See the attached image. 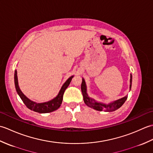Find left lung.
Masks as SVG:
<instances>
[{
  "instance_id": "1",
  "label": "left lung",
  "mask_w": 153,
  "mask_h": 153,
  "mask_svg": "<svg viewBox=\"0 0 153 153\" xmlns=\"http://www.w3.org/2000/svg\"><path fill=\"white\" fill-rule=\"evenodd\" d=\"M131 83H132V76L131 74H130L129 90H131ZM81 89H82V92L83 97V100L85 105L96 110H99V111H102V110H103V111L105 112L115 111V110L118 109L123 105V104L125 102L127 98H128V95H126L125 97H122L121 99L114 100V101H112L108 104L97 101V100H95L94 99L90 97L88 95V94H87V85L85 82V79L83 78H82V85H81Z\"/></svg>"
}]
</instances>
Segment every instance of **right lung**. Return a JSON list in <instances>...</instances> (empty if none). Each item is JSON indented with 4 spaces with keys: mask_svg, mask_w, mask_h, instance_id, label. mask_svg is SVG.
Returning <instances> with one entry per match:
<instances>
[{
    "mask_svg": "<svg viewBox=\"0 0 153 153\" xmlns=\"http://www.w3.org/2000/svg\"><path fill=\"white\" fill-rule=\"evenodd\" d=\"M73 77L74 76L70 77L69 78L66 80V82L63 84V85L62 86L59 93H58L56 97H54V99L51 100H48L47 102L41 103H38L33 101V100H31V99L27 98V97L22 93L21 89H19V87L18 85L17 70H15L14 73V83L16 91H17L18 95L22 100L23 102L25 104V105L29 109L33 110V111L39 113H48L54 111V110H57L60 106L62 102L64 93L65 91V90H66L67 87H68V85H70Z\"/></svg>",
    "mask_w": 153,
    "mask_h": 153,
    "instance_id": "1",
    "label": "right lung"
}]
</instances>
